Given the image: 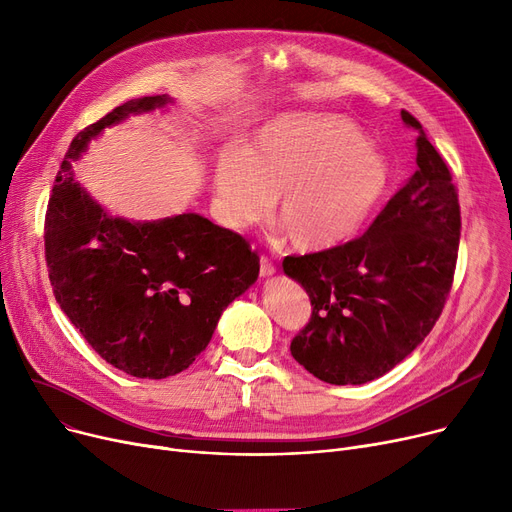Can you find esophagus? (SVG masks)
Masks as SVG:
<instances>
[{
	"label": "esophagus",
	"instance_id": "obj_1",
	"mask_svg": "<svg viewBox=\"0 0 512 512\" xmlns=\"http://www.w3.org/2000/svg\"><path fill=\"white\" fill-rule=\"evenodd\" d=\"M259 274H261L263 278L276 274V265H274V261H272L270 257L261 255V259H259Z\"/></svg>",
	"mask_w": 512,
	"mask_h": 512
}]
</instances>
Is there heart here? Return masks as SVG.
I'll return each instance as SVG.
<instances>
[{
  "label": "heart",
  "instance_id": "b5f03b06",
  "mask_svg": "<svg viewBox=\"0 0 512 512\" xmlns=\"http://www.w3.org/2000/svg\"><path fill=\"white\" fill-rule=\"evenodd\" d=\"M392 172L357 124L338 116H284L249 149H224L213 168V209L232 230L280 220L292 245L324 251L359 234L390 191Z\"/></svg>",
  "mask_w": 512,
  "mask_h": 512
}]
</instances>
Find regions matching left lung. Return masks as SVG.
<instances>
[{
	"label": "left lung",
	"mask_w": 512,
	"mask_h": 512,
	"mask_svg": "<svg viewBox=\"0 0 512 512\" xmlns=\"http://www.w3.org/2000/svg\"><path fill=\"white\" fill-rule=\"evenodd\" d=\"M400 118L419 132L417 172L363 236L282 261L311 301L290 353L328 384H365L396 367L432 332L452 288L459 193L421 122L407 110Z\"/></svg>",
	"instance_id": "obj_1"
}]
</instances>
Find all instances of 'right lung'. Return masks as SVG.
Instances as JSON below:
<instances>
[{
	"label": "right lung",
	"instance_id": "add662e5",
	"mask_svg": "<svg viewBox=\"0 0 512 512\" xmlns=\"http://www.w3.org/2000/svg\"><path fill=\"white\" fill-rule=\"evenodd\" d=\"M132 99L72 139L45 213V261L62 311L110 365L134 378L176 375L201 355L222 311L259 276L240 234L197 213L134 224L110 218L70 172V159L128 114L166 105Z\"/></svg>",
	"mask_w": 512,
	"mask_h": 512
}]
</instances>
